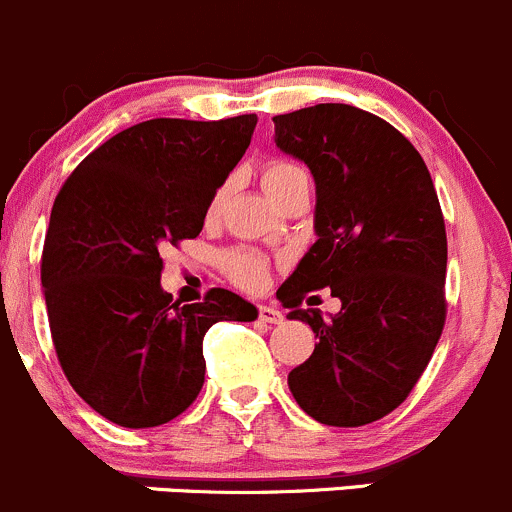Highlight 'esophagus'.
<instances>
[{"instance_id": "esophagus-1", "label": "esophagus", "mask_w": 512, "mask_h": 512, "mask_svg": "<svg viewBox=\"0 0 512 512\" xmlns=\"http://www.w3.org/2000/svg\"><path fill=\"white\" fill-rule=\"evenodd\" d=\"M258 320H263V323H283V313L278 308H271V305H261L258 308Z\"/></svg>"}]
</instances>
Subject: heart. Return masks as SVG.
Listing matches in <instances>:
<instances>
[{
	"mask_svg": "<svg viewBox=\"0 0 512 512\" xmlns=\"http://www.w3.org/2000/svg\"><path fill=\"white\" fill-rule=\"evenodd\" d=\"M261 184L273 202L283 204L293 192L310 187L308 172L291 160H268L261 167ZM234 192V179H226L217 187L207 204V219L217 221ZM224 271L244 291H256L268 278V258L254 249H234L224 256Z\"/></svg>",
	"mask_w": 512,
	"mask_h": 512,
	"instance_id": "obj_1",
	"label": "heart"
}]
</instances>
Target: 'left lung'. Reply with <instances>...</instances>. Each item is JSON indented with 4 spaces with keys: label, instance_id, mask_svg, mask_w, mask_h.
Segmentation results:
<instances>
[{
    "label": "left lung",
    "instance_id": "left-lung-1",
    "mask_svg": "<svg viewBox=\"0 0 512 512\" xmlns=\"http://www.w3.org/2000/svg\"><path fill=\"white\" fill-rule=\"evenodd\" d=\"M273 125L276 145L310 167L318 194V241L278 300L320 342L288 387L320 424H372L409 397L444 330L439 197L412 142L367 110L320 103L276 115ZM320 287L341 298L333 319L302 310Z\"/></svg>",
    "mask_w": 512,
    "mask_h": 512
}]
</instances>
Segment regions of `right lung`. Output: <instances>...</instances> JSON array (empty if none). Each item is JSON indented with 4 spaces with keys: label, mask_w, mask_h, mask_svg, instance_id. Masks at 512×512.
Instances as JSON below:
<instances>
[{
    "label": "right lung",
    "mask_w": 512,
    "mask_h": 512,
    "mask_svg": "<svg viewBox=\"0 0 512 512\" xmlns=\"http://www.w3.org/2000/svg\"><path fill=\"white\" fill-rule=\"evenodd\" d=\"M256 120H145L63 182L41 256L51 340L78 397L113 424L147 429L182 414L202 392L207 330L258 315L226 288L179 305L160 286V254L197 239Z\"/></svg>",
    "instance_id": "obj_1"
}]
</instances>
